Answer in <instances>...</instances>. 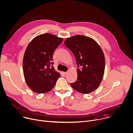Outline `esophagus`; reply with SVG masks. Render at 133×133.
<instances>
[{"label": "esophagus", "mask_w": 133, "mask_h": 133, "mask_svg": "<svg viewBox=\"0 0 133 133\" xmlns=\"http://www.w3.org/2000/svg\"><path fill=\"white\" fill-rule=\"evenodd\" d=\"M63 74L64 75H66L67 74V72H63Z\"/></svg>", "instance_id": "34e87169"}]
</instances>
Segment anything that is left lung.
Instances as JSON below:
<instances>
[{"label":"left lung","mask_w":133,"mask_h":133,"mask_svg":"<svg viewBox=\"0 0 133 133\" xmlns=\"http://www.w3.org/2000/svg\"><path fill=\"white\" fill-rule=\"evenodd\" d=\"M65 46L74 54L78 69L77 79L71 87L83 94L99 87L104 72L105 58L102 50L93 38L81 35L67 38Z\"/></svg>","instance_id":"left-lung-1"}]
</instances>
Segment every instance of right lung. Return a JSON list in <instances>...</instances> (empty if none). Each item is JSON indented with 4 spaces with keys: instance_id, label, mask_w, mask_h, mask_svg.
Instances as JSON below:
<instances>
[{
    "instance_id": "add662e5",
    "label": "right lung",
    "mask_w": 133,
    "mask_h": 133,
    "mask_svg": "<svg viewBox=\"0 0 133 133\" xmlns=\"http://www.w3.org/2000/svg\"><path fill=\"white\" fill-rule=\"evenodd\" d=\"M63 38L45 33L34 37L26 48L23 59V71L28 86L34 92L51 91L61 77L55 71L53 54Z\"/></svg>"
}]
</instances>
